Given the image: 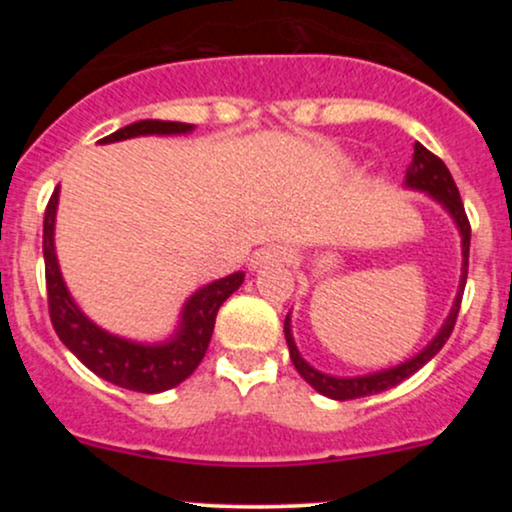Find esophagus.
Segmentation results:
<instances>
[{
  "mask_svg": "<svg viewBox=\"0 0 512 512\" xmlns=\"http://www.w3.org/2000/svg\"><path fill=\"white\" fill-rule=\"evenodd\" d=\"M293 252L289 248H281V245H269V248H262L260 252H255L252 257L250 267L260 269L262 264H274V262H291Z\"/></svg>",
  "mask_w": 512,
  "mask_h": 512,
  "instance_id": "1",
  "label": "esophagus"
}]
</instances>
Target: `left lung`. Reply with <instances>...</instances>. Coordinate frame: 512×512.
Here are the masks:
<instances>
[{"label": "left lung", "instance_id": "obj_1", "mask_svg": "<svg viewBox=\"0 0 512 512\" xmlns=\"http://www.w3.org/2000/svg\"><path fill=\"white\" fill-rule=\"evenodd\" d=\"M404 187L416 192H424V195L433 197L436 202L443 207L455 221L457 231H460L462 238V274H460V286H457V296L452 301V308L448 317H445L443 327H440L436 337L428 342L424 349L419 351L416 356L407 358L399 366L378 370V373H368V375H354V378H337V375H327L322 370H317L310 366L308 361L301 356L296 342H293V332H291V313L286 315L284 320V334H286V344H289V354L293 366H296L301 378L308 383L313 390L320 392V395L330 397V399H339V402H346V399H358V397H368V395H378V392L390 390L407 380L409 375H414L416 370L424 368L433 356L443 349V344L448 342L452 327H455L457 313H460V303H462V293H464V284H467V267H469V238H472V228H469L467 214H464V204L460 199V192H457L455 180H452L448 166L440 161L438 156H433L431 151L426 149L424 144L416 142L414 144V158H411V166L407 168V178H404Z\"/></svg>", "mask_w": 512, "mask_h": 512}]
</instances>
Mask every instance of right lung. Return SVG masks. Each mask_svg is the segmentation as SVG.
<instances>
[{
	"instance_id": "add662e5",
	"label": "right lung",
	"mask_w": 512,
	"mask_h": 512,
	"mask_svg": "<svg viewBox=\"0 0 512 512\" xmlns=\"http://www.w3.org/2000/svg\"><path fill=\"white\" fill-rule=\"evenodd\" d=\"M192 129L195 125H187V122L139 120L108 134L98 144L125 142V139L149 137V134L173 137V134H190ZM57 204H60V187H55L48 209H45L43 257L50 320L62 344L98 378L117 387H125V390L156 395V392H166L190 378L207 354L216 313H219L223 301L240 289L245 274L233 272L192 293L182 305L178 327L163 342L142 344L117 337V334L98 327L91 317H86L64 284L55 252Z\"/></svg>"
}]
</instances>
